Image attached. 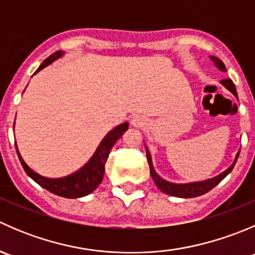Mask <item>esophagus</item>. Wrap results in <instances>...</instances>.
<instances>
[{
  "mask_svg": "<svg viewBox=\"0 0 255 255\" xmlns=\"http://www.w3.org/2000/svg\"><path fill=\"white\" fill-rule=\"evenodd\" d=\"M130 123L135 127H139V126L143 125V118L140 116H133L132 120H130Z\"/></svg>",
  "mask_w": 255,
  "mask_h": 255,
  "instance_id": "34e87169",
  "label": "esophagus"
}]
</instances>
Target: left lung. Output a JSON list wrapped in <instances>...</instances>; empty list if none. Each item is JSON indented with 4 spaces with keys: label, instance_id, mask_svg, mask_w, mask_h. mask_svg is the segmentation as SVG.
<instances>
[{
    "label": "left lung",
    "instance_id": "8db88e82",
    "mask_svg": "<svg viewBox=\"0 0 255 255\" xmlns=\"http://www.w3.org/2000/svg\"><path fill=\"white\" fill-rule=\"evenodd\" d=\"M211 60L215 63V65L217 66L220 70L226 71V66L225 64L222 63V60H220L216 56H210ZM221 84L226 87L227 90H230L233 95L238 99V95H237V90H236L235 84L231 79H225L221 81ZM145 150H146V159H148V163H149V169H150V175L153 177L154 182H155L156 186L159 187V190L164 192L166 195H170V196H175V197H182V199H190V197H197V196H201V195L206 194V192L212 190L216 185L220 184L228 174L232 171L233 166H235L236 161H237L238 155H239V151L236 155L235 161H233L232 165L230 166L228 169H226L223 173H221L220 175L212 177V179H207L204 180V181H196V182H187V184H175V182H170V181H166L164 180L163 177H160L156 174V171L154 170V166L153 163H151V156L150 153H149L148 148L145 146Z\"/></svg>",
    "mask_w": 255,
    "mask_h": 255
}]
</instances>
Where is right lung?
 <instances>
[{
  "instance_id": "obj_1",
  "label": "right lung",
  "mask_w": 255,
  "mask_h": 255,
  "mask_svg": "<svg viewBox=\"0 0 255 255\" xmlns=\"http://www.w3.org/2000/svg\"><path fill=\"white\" fill-rule=\"evenodd\" d=\"M63 54V51H56V53L51 54L49 58L45 59V60L40 64V66L38 68V70L35 71L34 74H37L38 71L44 69L45 66H48L49 64L53 63L54 60L60 58ZM127 129V122L121 123L120 126L113 128L112 130H110V132L107 133L106 137L102 139V142L100 143L99 146H97L96 151H95L94 155L91 156V159H90L81 169H79L78 171L73 173L71 175L56 177V179H50V177L42 176L38 173H35V171L32 170V169L25 164V161L22 159L19 151H18L17 144L16 150L18 154V158H19L20 160V164H22L23 169H24V171L27 173V175L29 176L30 179L34 180L38 185L44 187L45 190L50 191L51 194L58 195V196L66 197V199H78V197L86 196V195L91 194V192L101 184L105 174V164H106L107 158H109L110 151H111L115 143L122 137V134Z\"/></svg>"
}]
</instances>
